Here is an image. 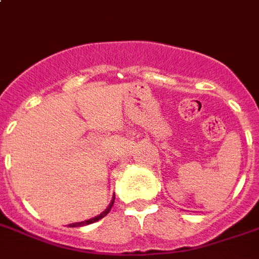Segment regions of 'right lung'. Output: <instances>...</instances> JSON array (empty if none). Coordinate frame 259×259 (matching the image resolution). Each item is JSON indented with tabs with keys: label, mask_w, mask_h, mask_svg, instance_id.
<instances>
[{
	"label": "right lung",
	"mask_w": 259,
	"mask_h": 259,
	"mask_svg": "<svg viewBox=\"0 0 259 259\" xmlns=\"http://www.w3.org/2000/svg\"><path fill=\"white\" fill-rule=\"evenodd\" d=\"M114 199H115V197H113V200H111V203H110L109 207H107V208H106L105 211H103V212L101 213V215H98V217L93 218V219H89V221L79 222V223H72V225H70V226H71V227H79V226L91 225V223H94V222H97V221H99V219H102V218L106 217V215H107V213L110 212V209H111V207H113V204H114Z\"/></svg>",
	"instance_id": "add662e5"
}]
</instances>
